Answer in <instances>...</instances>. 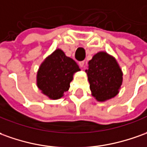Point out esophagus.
I'll use <instances>...</instances> for the list:
<instances>
[{"label":"esophagus","mask_w":147,"mask_h":147,"mask_svg":"<svg viewBox=\"0 0 147 147\" xmlns=\"http://www.w3.org/2000/svg\"><path fill=\"white\" fill-rule=\"evenodd\" d=\"M79 65L81 67L83 68L84 66H85V61H79Z\"/></svg>","instance_id":"34e87169"}]
</instances>
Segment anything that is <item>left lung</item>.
Here are the masks:
<instances>
[{
	"label": "left lung",
	"mask_w": 147,
	"mask_h": 147,
	"mask_svg": "<svg viewBox=\"0 0 147 147\" xmlns=\"http://www.w3.org/2000/svg\"><path fill=\"white\" fill-rule=\"evenodd\" d=\"M86 69L91 94L98 102L117 96L123 82V73L115 57L105 51L95 53Z\"/></svg>",
	"instance_id": "8db88e82"
}]
</instances>
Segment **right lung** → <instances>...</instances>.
Returning <instances> with one entry per match:
<instances>
[{
    "instance_id": "right-lung-1",
    "label": "right lung",
    "mask_w": 147,
    "mask_h": 147,
    "mask_svg": "<svg viewBox=\"0 0 147 147\" xmlns=\"http://www.w3.org/2000/svg\"><path fill=\"white\" fill-rule=\"evenodd\" d=\"M81 70L74 59L56 49L41 62L37 73V86L49 99L57 100L69 90L74 74Z\"/></svg>"
}]
</instances>
